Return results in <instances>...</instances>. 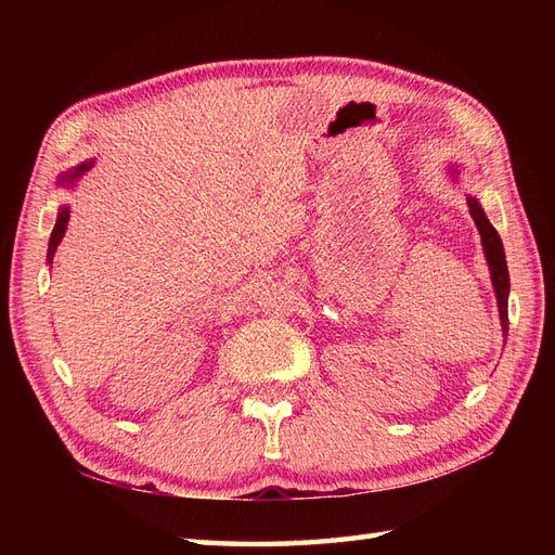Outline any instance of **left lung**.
I'll use <instances>...</instances> for the list:
<instances>
[{
	"label": "left lung",
	"mask_w": 555,
	"mask_h": 555,
	"mask_svg": "<svg viewBox=\"0 0 555 555\" xmlns=\"http://www.w3.org/2000/svg\"><path fill=\"white\" fill-rule=\"evenodd\" d=\"M456 176V171H453ZM467 206H469V215L481 233V245H483V255L486 261H489V271H491V282L495 289V298H498V312H500V324H502V333L507 335L509 331V317H507V298H509V271H507V259H505V247H502V241L498 236V231L493 229V224L486 217L483 208L475 196H467Z\"/></svg>",
	"instance_id": "obj_1"
}]
</instances>
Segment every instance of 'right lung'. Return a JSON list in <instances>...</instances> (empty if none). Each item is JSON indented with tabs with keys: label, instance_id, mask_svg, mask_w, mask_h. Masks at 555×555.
<instances>
[{
	"label": "right lung",
	"instance_id": "add662e5",
	"mask_svg": "<svg viewBox=\"0 0 555 555\" xmlns=\"http://www.w3.org/2000/svg\"><path fill=\"white\" fill-rule=\"evenodd\" d=\"M88 169H92V162L80 164V166H76L74 171L62 176V178H60V184H66V188H69V184H74ZM69 212H72L69 206H60V210H57V222H55V227H53V233H50V241H48V263H53L55 249H57V245H60L62 238H64L66 224H69Z\"/></svg>",
	"mask_w": 555,
	"mask_h": 555
}]
</instances>
